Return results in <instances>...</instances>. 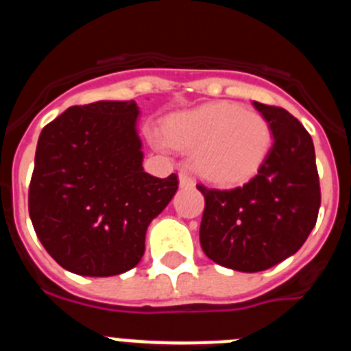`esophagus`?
Listing matches in <instances>:
<instances>
[{
    "label": "esophagus",
    "instance_id": "1",
    "mask_svg": "<svg viewBox=\"0 0 351 351\" xmlns=\"http://www.w3.org/2000/svg\"><path fill=\"white\" fill-rule=\"evenodd\" d=\"M179 184L181 188H193L195 181L188 172H179Z\"/></svg>",
    "mask_w": 351,
    "mask_h": 351
}]
</instances>
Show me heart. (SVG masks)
I'll use <instances>...</instances> for the list:
<instances>
[{"instance_id":"1","label":"heart","mask_w":351,"mask_h":351,"mask_svg":"<svg viewBox=\"0 0 351 351\" xmlns=\"http://www.w3.org/2000/svg\"><path fill=\"white\" fill-rule=\"evenodd\" d=\"M165 137L173 147L193 151L195 170L214 184H239L253 178L272 147L269 121L232 101L170 114ZM158 144L167 142L158 138Z\"/></svg>"}]
</instances>
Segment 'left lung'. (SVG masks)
<instances>
[{
    "instance_id": "obj_1",
    "label": "left lung",
    "mask_w": 351,
    "mask_h": 351,
    "mask_svg": "<svg viewBox=\"0 0 351 351\" xmlns=\"http://www.w3.org/2000/svg\"><path fill=\"white\" fill-rule=\"evenodd\" d=\"M272 128V147L255 178L234 190H209L200 246L213 262L239 272H260L295 255L320 209L315 145L285 108L253 101Z\"/></svg>"
}]
</instances>
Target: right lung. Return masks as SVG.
<instances>
[{
    "instance_id": "obj_1",
    "label": "right lung",
    "mask_w": 351,
    "mask_h": 351,
    "mask_svg": "<svg viewBox=\"0 0 351 351\" xmlns=\"http://www.w3.org/2000/svg\"><path fill=\"white\" fill-rule=\"evenodd\" d=\"M141 108L100 100L66 108L42 130L29 184V218L61 267L107 278L141 262L149 223L178 191V176L144 172Z\"/></svg>"
}]
</instances>
